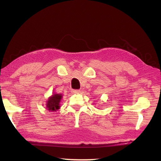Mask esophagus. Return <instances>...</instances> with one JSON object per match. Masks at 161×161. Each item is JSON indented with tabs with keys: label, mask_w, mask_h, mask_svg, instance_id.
Instances as JSON below:
<instances>
[{
	"label": "esophagus",
	"mask_w": 161,
	"mask_h": 161,
	"mask_svg": "<svg viewBox=\"0 0 161 161\" xmlns=\"http://www.w3.org/2000/svg\"><path fill=\"white\" fill-rule=\"evenodd\" d=\"M71 92L73 93V94H78V93L80 92V90H71Z\"/></svg>",
	"instance_id": "obj_1"
}]
</instances>
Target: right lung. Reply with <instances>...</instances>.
Returning <instances> with one entry per match:
<instances>
[{"mask_svg": "<svg viewBox=\"0 0 161 161\" xmlns=\"http://www.w3.org/2000/svg\"><path fill=\"white\" fill-rule=\"evenodd\" d=\"M61 94H53L48 98L47 103V108L48 110L56 111L60 108V102L62 99Z\"/></svg>", "mask_w": 161, "mask_h": 161, "instance_id": "1", "label": "right lung"}]
</instances>
